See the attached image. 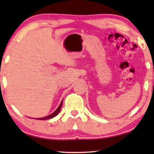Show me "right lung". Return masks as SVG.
<instances>
[{"instance_id": "add662e5", "label": "right lung", "mask_w": 154, "mask_h": 154, "mask_svg": "<svg viewBox=\"0 0 154 154\" xmlns=\"http://www.w3.org/2000/svg\"><path fill=\"white\" fill-rule=\"evenodd\" d=\"M62 102H63V101H62V102H61V104H60V106H59L58 108L57 109V110H56L55 111H54V113H52V114H50V115H49V116H46V117L41 118V119H38V120H48V119H52V118H53V117H54V116H56L57 115L58 113H59V112H60V109H61V108H62Z\"/></svg>"}]
</instances>
